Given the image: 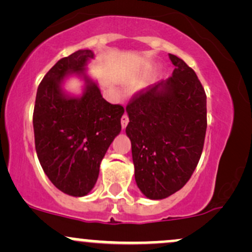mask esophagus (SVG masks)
Returning <instances> with one entry per match:
<instances>
[{
  "mask_svg": "<svg viewBox=\"0 0 252 252\" xmlns=\"http://www.w3.org/2000/svg\"><path fill=\"white\" fill-rule=\"evenodd\" d=\"M121 123H122V128H123V129L126 128V126H128V123H129V117H128V115H126V112L123 115L122 118H121Z\"/></svg>",
  "mask_w": 252,
  "mask_h": 252,
  "instance_id": "34e87169",
  "label": "esophagus"
}]
</instances>
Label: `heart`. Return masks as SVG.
<instances>
[{
	"instance_id": "b5f03b06",
	"label": "heart",
	"mask_w": 252,
	"mask_h": 252,
	"mask_svg": "<svg viewBox=\"0 0 252 252\" xmlns=\"http://www.w3.org/2000/svg\"><path fill=\"white\" fill-rule=\"evenodd\" d=\"M147 74V71H142V72H138L137 74H135L134 77H132L131 82L134 84H140L142 83V80L144 79V77H146Z\"/></svg>"
}]
</instances>
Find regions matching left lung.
<instances>
[{"instance_id": "1", "label": "left lung", "mask_w": 252, "mask_h": 252, "mask_svg": "<svg viewBox=\"0 0 252 252\" xmlns=\"http://www.w3.org/2000/svg\"><path fill=\"white\" fill-rule=\"evenodd\" d=\"M173 76L137 91L126 105L135 180L149 199H163L189 180L204 148L206 94L195 72L169 54Z\"/></svg>"}]
</instances>
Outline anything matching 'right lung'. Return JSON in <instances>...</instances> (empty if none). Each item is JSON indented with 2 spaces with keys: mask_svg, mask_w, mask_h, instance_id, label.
<instances>
[{
  "mask_svg": "<svg viewBox=\"0 0 252 252\" xmlns=\"http://www.w3.org/2000/svg\"><path fill=\"white\" fill-rule=\"evenodd\" d=\"M92 57L90 50H79L62 58L40 83L34 105L37 158L52 184L72 196H84L94 189L100 161L122 128L123 106L106 102L86 76L82 97L63 94V78L84 74V66Z\"/></svg>",
  "mask_w": 252,
  "mask_h": 252,
  "instance_id": "right-lung-1",
  "label": "right lung"
}]
</instances>
